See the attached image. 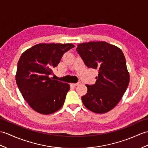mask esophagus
Instances as JSON below:
<instances>
[{
  "label": "esophagus",
  "mask_w": 148,
  "mask_h": 148,
  "mask_svg": "<svg viewBox=\"0 0 148 148\" xmlns=\"http://www.w3.org/2000/svg\"><path fill=\"white\" fill-rule=\"evenodd\" d=\"M81 84V82H77V83H73V84H71L73 86H77Z\"/></svg>",
  "instance_id": "obj_1"
}]
</instances>
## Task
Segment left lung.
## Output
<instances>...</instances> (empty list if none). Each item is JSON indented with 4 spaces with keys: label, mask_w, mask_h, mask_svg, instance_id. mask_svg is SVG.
Masks as SVG:
<instances>
[{
    "label": "left lung",
    "mask_w": 148,
    "mask_h": 148,
    "mask_svg": "<svg viewBox=\"0 0 148 148\" xmlns=\"http://www.w3.org/2000/svg\"><path fill=\"white\" fill-rule=\"evenodd\" d=\"M76 50L86 66L98 71L95 84H86L88 92L81 97L82 103L92 112H109L119 103L129 83L124 55L105 42L79 44Z\"/></svg>",
    "instance_id": "obj_1"
}]
</instances>
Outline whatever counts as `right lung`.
<instances>
[{
  "instance_id": "1",
  "label": "right lung",
  "mask_w": 148,
  "mask_h": 148,
  "mask_svg": "<svg viewBox=\"0 0 148 148\" xmlns=\"http://www.w3.org/2000/svg\"><path fill=\"white\" fill-rule=\"evenodd\" d=\"M74 47L71 43H40L27 49L17 66L19 90L34 110L51 114L63 106L70 85L50 77L63 55Z\"/></svg>"
}]
</instances>
